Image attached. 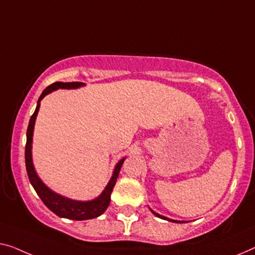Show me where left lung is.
<instances>
[{"label":"left lung","instance_id":"1","mask_svg":"<svg viewBox=\"0 0 255 255\" xmlns=\"http://www.w3.org/2000/svg\"><path fill=\"white\" fill-rule=\"evenodd\" d=\"M151 212L153 213V214L155 215V216H158V218H160V219H164V220H167V221H169V222H175V223H184V221H177V220H172V219H168V218H166V216H162V215H160V214H158V213H155V212H153L151 210Z\"/></svg>","mask_w":255,"mask_h":255}]
</instances>
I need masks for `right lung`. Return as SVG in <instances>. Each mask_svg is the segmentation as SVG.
<instances>
[{
	"label": "right lung",
	"mask_w": 255,
	"mask_h": 255,
	"mask_svg": "<svg viewBox=\"0 0 255 255\" xmlns=\"http://www.w3.org/2000/svg\"><path fill=\"white\" fill-rule=\"evenodd\" d=\"M85 86V83L82 82H55L47 87L41 94V96L37 101V105L35 111H34L33 116L30 117L28 128H27V134H26V146H25V162H26V170H27V175L29 178L30 184L33 185L34 190H35L37 195L43 201V204L47 206L51 212H54L56 215L60 216V218H65L70 220H77V221H82V220H89L97 218L103 214L106 211V208L109 207L110 201H111V193L112 190L115 188L117 178L119 176V172L123 166L125 159L123 158L118 162L115 172L111 180L109 181L108 185H106L104 191L101 193L97 198L88 201H79L73 200L66 197H63L52 191L51 189H49L45 185L41 178L37 176L33 165V159H32V142H33V130H34V125H35V119L40 109V102L43 100L44 96H47L48 94L52 93L57 89H77L80 87Z\"/></svg>",
	"instance_id": "1"
}]
</instances>
